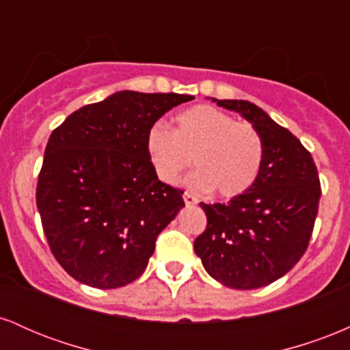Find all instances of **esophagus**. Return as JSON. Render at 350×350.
<instances>
[{
	"mask_svg": "<svg viewBox=\"0 0 350 350\" xmlns=\"http://www.w3.org/2000/svg\"><path fill=\"white\" fill-rule=\"evenodd\" d=\"M184 202H186V206H196V204L199 202L198 200V198H196V196H192L191 192H184Z\"/></svg>",
	"mask_w": 350,
	"mask_h": 350,
	"instance_id": "obj_1",
	"label": "esophagus"
}]
</instances>
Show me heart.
Wrapping results in <instances>:
<instances>
[{"mask_svg": "<svg viewBox=\"0 0 350 350\" xmlns=\"http://www.w3.org/2000/svg\"><path fill=\"white\" fill-rule=\"evenodd\" d=\"M146 151L158 178L172 184L183 171H198L189 183L199 191H214L220 199L247 192L263 166L265 143L248 122H235L227 111L196 105L174 116V128L154 123L146 133Z\"/></svg>", "mask_w": 350, "mask_h": 350, "instance_id": "obj_1", "label": "heart"}]
</instances>
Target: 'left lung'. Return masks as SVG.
<instances>
[{
    "label": "left lung",
    "mask_w": 350,
    "mask_h": 350,
    "mask_svg": "<svg viewBox=\"0 0 350 350\" xmlns=\"http://www.w3.org/2000/svg\"><path fill=\"white\" fill-rule=\"evenodd\" d=\"M262 135L263 166L255 184L227 204H204L207 227L194 250L212 278L234 290L273 283L306 252L321 198L312 156L291 131L247 100H217Z\"/></svg>",
    "instance_id": "left-lung-1"
}]
</instances>
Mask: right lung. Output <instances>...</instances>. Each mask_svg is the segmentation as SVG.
<instances>
[{"mask_svg":"<svg viewBox=\"0 0 350 350\" xmlns=\"http://www.w3.org/2000/svg\"><path fill=\"white\" fill-rule=\"evenodd\" d=\"M192 95L122 90L79 108L47 142L36 202L52 255L98 290L143 275L163 228L184 207L158 179L146 133Z\"/></svg>","mask_w":350,"mask_h":350,"instance_id":"1","label":"right lung"}]
</instances>
